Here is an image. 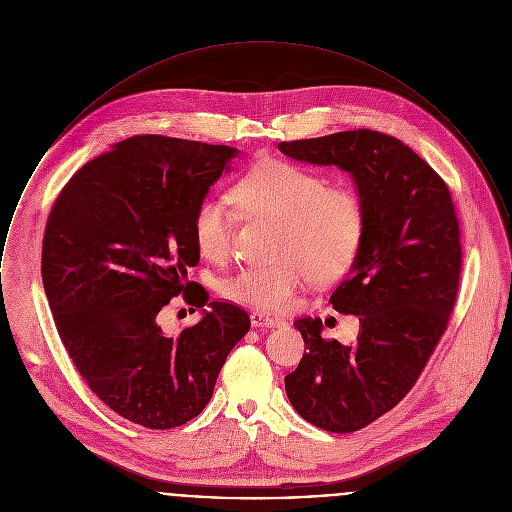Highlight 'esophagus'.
Segmentation results:
<instances>
[{
    "mask_svg": "<svg viewBox=\"0 0 512 512\" xmlns=\"http://www.w3.org/2000/svg\"><path fill=\"white\" fill-rule=\"evenodd\" d=\"M249 318H251V324L257 326V328H279V326H285V320H283V318L269 316V314L259 312V310H253Z\"/></svg>",
    "mask_w": 512,
    "mask_h": 512,
    "instance_id": "obj_1",
    "label": "esophagus"
}]
</instances>
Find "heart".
I'll list each match as a JSON object with an SVG mask.
<instances>
[{
	"instance_id": "obj_1",
	"label": "heart",
	"mask_w": 512,
	"mask_h": 512,
	"mask_svg": "<svg viewBox=\"0 0 512 512\" xmlns=\"http://www.w3.org/2000/svg\"><path fill=\"white\" fill-rule=\"evenodd\" d=\"M235 205L255 217L279 221L275 255L267 265L241 267L223 279L225 299L283 310L308 279L330 281L356 259L366 231L362 196L344 184L328 186L324 176L289 160H265L247 170L231 190ZM192 231L209 261L227 257L235 233V211L209 194L196 205Z\"/></svg>"
}]
</instances>
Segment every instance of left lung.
<instances>
[{"label": "left lung", "mask_w": 512, "mask_h": 512, "mask_svg": "<svg viewBox=\"0 0 512 512\" xmlns=\"http://www.w3.org/2000/svg\"><path fill=\"white\" fill-rule=\"evenodd\" d=\"M279 148L350 172L366 205L364 241L330 295L338 312L358 316V338L326 340L320 318L297 320L308 352L285 378L308 423L358 431L408 396L447 330L463 261L457 211L441 176L390 134L360 128Z\"/></svg>", "instance_id": "left-lung-1"}]
</instances>
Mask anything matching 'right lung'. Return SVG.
Segmentation results:
<instances>
[{
  "instance_id": "obj_1",
  "label": "right lung",
  "mask_w": 512,
  "mask_h": 512,
  "mask_svg": "<svg viewBox=\"0 0 512 512\" xmlns=\"http://www.w3.org/2000/svg\"><path fill=\"white\" fill-rule=\"evenodd\" d=\"M237 154L229 146L140 134L87 162L47 217L41 277L81 378L124 419L172 429L200 415L249 314L229 301L166 334L160 310L184 295L202 308L188 269L200 261L192 219Z\"/></svg>"
}]
</instances>
